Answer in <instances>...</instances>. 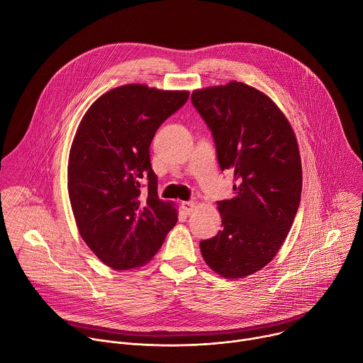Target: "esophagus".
<instances>
[{"instance_id":"1","label":"esophagus","mask_w":363,"mask_h":363,"mask_svg":"<svg viewBox=\"0 0 363 363\" xmlns=\"http://www.w3.org/2000/svg\"><path fill=\"white\" fill-rule=\"evenodd\" d=\"M181 208L184 210V213H185L186 216H189V214L194 211V208H195V202H194V201H184V202L181 203Z\"/></svg>"}]
</instances>
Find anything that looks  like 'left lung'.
Masks as SVG:
<instances>
[{"mask_svg":"<svg viewBox=\"0 0 363 363\" xmlns=\"http://www.w3.org/2000/svg\"><path fill=\"white\" fill-rule=\"evenodd\" d=\"M191 101L213 133L234 195L218 201L223 230L199 242L205 263L225 279L267 266L286 240L300 203L301 162L294 132L274 101L248 84L195 90Z\"/></svg>","mask_w":363,"mask_h":363,"instance_id":"obj_1","label":"left lung"}]
</instances>
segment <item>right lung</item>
Returning a JSON list of instances; mask_svg holds the SVG:
<instances>
[{
	"label": "right lung",
	"mask_w": 363,
	"mask_h": 363,
	"mask_svg": "<svg viewBox=\"0 0 363 363\" xmlns=\"http://www.w3.org/2000/svg\"><path fill=\"white\" fill-rule=\"evenodd\" d=\"M189 97L145 84L100 96L83 116L69 155V196L79 233L115 270L147 263L178 214L158 198L149 146L158 128Z\"/></svg>",
	"instance_id": "add662e5"
}]
</instances>
